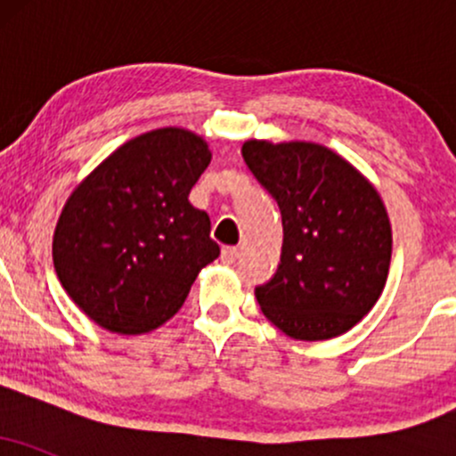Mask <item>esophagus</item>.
<instances>
[{
  "mask_svg": "<svg viewBox=\"0 0 456 456\" xmlns=\"http://www.w3.org/2000/svg\"><path fill=\"white\" fill-rule=\"evenodd\" d=\"M240 257V250L235 246H224L221 250V259L223 264H235V259Z\"/></svg>",
  "mask_w": 456,
  "mask_h": 456,
  "instance_id": "34e87169",
  "label": "esophagus"
}]
</instances>
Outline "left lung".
Masks as SVG:
<instances>
[{
	"mask_svg": "<svg viewBox=\"0 0 456 456\" xmlns=\"http://www.w3.org/2000/svg\"><path fill=\"white\" fill-rule=\"evenodd\" d=\"M242 156L282 218L279 270L255 289L261 313L297 341L345 334L388 279L392 229L378 188L311 141L248 139Z\"/></svg>",
	"mask_w": 456,
	"mask_h": 456,
	"instance_id": "1",
	"label": "left lung"
}]
</instances>
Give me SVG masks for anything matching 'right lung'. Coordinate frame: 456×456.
Instances as JSON below:
<instances>
[{
    "label": "right lung",
    "mask_w": 456,
    "mask_h": 456,
    "mask_svg": "<svg viewBox=\"0 0 456 456\" xmlns=\"http://www.w3.org/2000/svg\"><path fill=\"white\" fill-rule=\"evenodd\" d=\"M212 160L208 141L167 126L126 141L68 197L53 233L66 294L118 334L160 328L221 255L188 195Z\"/></svg>",
    "instance_id": "add662e5"
}]
</instances>
